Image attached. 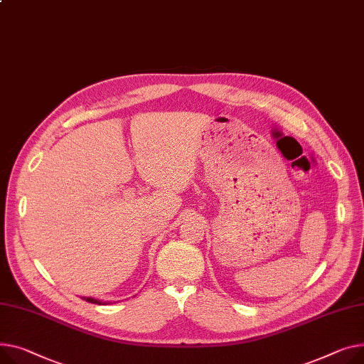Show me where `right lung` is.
<instances>
[{"label": "right lung", "mask_w": 364, "mask_h": 364, "mask_svg": "<svg viewBox=\"0 0 364 364\" xmlns=\"http://www.w3.org/2000/svg\"><path fill=\"white\" fill-rule=\"evenodd\" d=\"M83 300H86V301H89V303H93V304H102V301H101V300H98V299H92V297H83Z\"/></svg>", "instance_id": "right-lung-1"}]
</instances>
